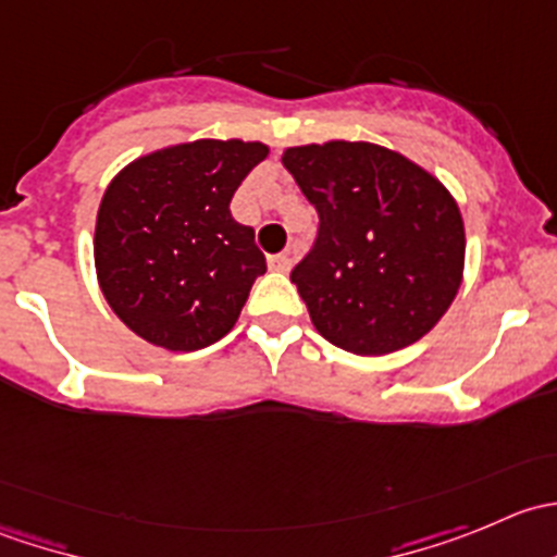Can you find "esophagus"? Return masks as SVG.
I'll return each mask as SVG.
<instances>
[{"instance_id": "34e87169", "label": "esophagus", "mask_w": 557, "mask_h": 557, "mask_svg": "<svg viewBox=\"0 0 557 557\" xmlns=\"http://www.w3.org/2000/svg\"><path fill=\"white\" fill-rule=\"evenodd\" d=\"M290 267H294V258H290V252H277V256H269V269H274V272H290Z\"/></svg>"}]
</instances>
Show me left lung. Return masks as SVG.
<instances>
[{
	"mask_svg": "<svg viewBox=\"0 0 557 557\" xmlns=\"http://www.w3.org/2000/svg\"><path fill=\"white\" fill-rule=\"evenodd\" d=\"M320 215L290 280L323 339L385 356L429 334L463 280V215L436 174L398 150L329 139L283 150Z\"/></svg>",
	"mask_w": 557,
	"mask_h": 557,
	"instance_id": "8db88e82",
	"label": "left lung"
}]
</instances>
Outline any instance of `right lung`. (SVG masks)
Returning a JSON list of instances; mask_svg holds the SVG:
<instances>
[{
    "instance_id": "add662e5",
    "label": "right lung",
    "mask_w": 557,
    "mask_h": 557,
    "mask_svg": "<svg viewBox=\"0 0 557 557\" xmlns=\"http://www.w3.org/2000/svg\"><path fill=\"white\" fill-rule=\"evenodd\" d=\"M269 145L190 139L128 161L107 185L94 267L112 312L172 352L228 334L267 258L234 221L232 196Z\"/></svg>"
}]
</instances>
